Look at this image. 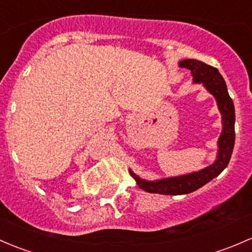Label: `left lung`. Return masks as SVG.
Here are the masks:
<instances>
[{
  "label": "left lung",
  "mask_w": 252,
  "mask_h": 252,
  "mask_svg": "<svg viewBox=\"0 0 252 252\" xmlns=\"http://www.w3.org/2000/svg\"><path fill=\"white\" fill-rule=\"evenodd\" d=\"M182 68L191 70L192 78L195 83H202L205 88L212 94L217 100L218 108L222 113L223 130L218 140V155L215 163L206 167L195 173H190L182 177L166 178V179L156 180V182H147L142 180L135 174L131 173V177L135 179L136 184L140 189L147 192L162 195H183L195 191L206 183L210 182L215 177L220 174V172L228 166L235 141V111L233 101L228 94L227 85L224 79L220 74L217 68L211 67L197 60H185L179 63Z\"/></svg>",
  "instance_id": "obj_1"
}]
</instances>
